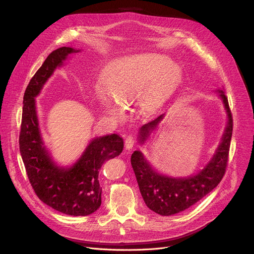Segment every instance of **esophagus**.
Wrapping results in <instances>:
<instances>
[{
    "mask_svg": "<svg viewBox=\"0 0 254 254\" xmlns=\"http://www.w3.org/2000/svg\"><path fill=\"white\" fill-rule=\"evenodd\" d=\"M135 143H136V140H135L134 137H132V136H127V137L126 138V140H125V146H126V148H127V150H130L132 147H134Z\"/></svg>",
    "mask_w": 254,
    "mask_h": 254,
    "instance_id": "1",
    "label": "esophagus"
}]
</instances>
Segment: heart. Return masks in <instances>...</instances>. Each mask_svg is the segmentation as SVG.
<instances>
[{
    "label": "heart",
    "instance_id": "1",
    "mask_svg": "<svg viewBox=\"0 0 254 254\" xmlns=\"http://www.w3.org/2000/svg\"><path fill=\"white\" fill-rule=\"evenodd\" d=\"M182 71L173 61L159 53H141L112 63L106 72V83L115 98L103 88L97 89L101 105L119 112L120 101L139 95L141 108L147 112L158 110L182 81Z\"/></svg>",
    "mask_w": 254,
    "mask_h": 254
}]
</instances>
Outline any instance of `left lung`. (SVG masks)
<instances>
[{
  "instance_id": "1",
  "label": "left lung",
  "mask_w": 254,
  "mask_h": 254,
  "mask_svg": "<svg viewBox=\"0 0 254 254\" xmlns=\"http://www.w3.org/2000/svg\"><path fill=\"white\" fill-rule=\"evenodd\" d=\"M218 92L228 114V125L215 154L197 174L185 178L165 176L152 169L142 152L136 150L131 154L130 164L144 202L150 210L159 215H174L189 209L214 190L224 176L233 135V116L228 97L221 89H218ZM164 116L165 114H162L141 127L139 134L141 144L149 137L150 132L162 122Z\"/></svg>"
}]
</instances>
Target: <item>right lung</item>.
Returning a JSON list of instances; mask_svg holds the SVG:
<instances>
[{
	"label": "right lung",
	"mask_w": 254,
	"mask_h": 254,
	"mask_svg": "<svg viewBox=\"0 0 254 254\" xmlns=\"http://www.w3.org/2000/svg\"><path fill=\"white\" fill-rule=\"evenodd\" d=\"M79 51L71 47L52 51L31 79L23 96L19 149L37 196L64 214L86 216L97 211L102 203L99 171L106 161L123 152L124 140L117 134L92 139L72 167H59L51 159L42 141L35 100L66 57Z\"/></svg>",
	"instance_id": "1"
}]
</instances>
